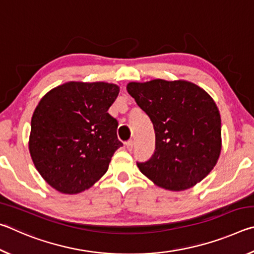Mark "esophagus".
Here are the masks:
<instances>
[{
    "label": "esophagus",
    "mask_w": 254,
    "mask_h": 254,
    "mask_svg": "<svg viewBox=\"0 0 254 254\" xmlns=\"http://www.w3.org/2000/svg\"><path fill=\"white\" fill-rule=\"evenodd\" d=\"M133 141L131 140V141H127V142H126V147H127V149L128 150V151H132V149H133Z\"/></svg>",
    "instance_id": "esophagus-1"
}]
</instances>
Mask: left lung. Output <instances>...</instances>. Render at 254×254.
I'll return each mask as SVG.
<instances>
[{
    "label": "left lung",
    "mask_w": 254,
    "mask_h": 254,
    "mask_svg": "<svg viewBox=\"0 0 254 254\" xmlns=\"http://www.w3.org/2000/svg\"><path fill=\"white\" fill-rule=\"evenodd\" d=\"M127 93L153 124L156 150L141 173L157 186L182 191L201 182L222 149L221 115L207 92L187 80L131 81Z\"/></svg>",
    "instance_id": "8db88e82"
}]
</instances>
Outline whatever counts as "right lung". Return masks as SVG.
Instances as JSON below:
<instances>
[{"mask_svg": "<svg viewBox=\"0 0 254 254\" xmlns=\"http://www.w3.org/2000/svg\"><path fill=\"white\" fill-rule=\"evenodd\" d=\"M115 84L68 81L49 91L31 119L29 151L41 177L63 194H78L100 180L122 147L118 121L107 113Z\"/></svg>", "mask_w": 254, "mask_h": 254, "instance_id": "add662e5", "label": "right lung"}]
</instances>
